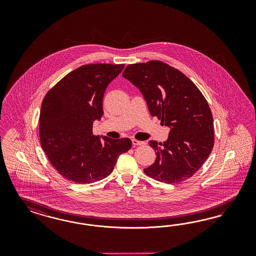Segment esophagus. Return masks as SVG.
Listing matches in <instances>:
<instances>
[{
    "instance_id": "esophagus-1",
    "label": "esophagus",
    "mask_w": 256,
    "mask_h": 256,
    "mask_svg": "<svg viewBox=\"0 0 256 256\" xmlns=\"http://www.w3.org/2000/svg\"><path fill=\"white\" fill-rule=\"evenodd\" d=\"M132 144L134 146H144L146 144L144 142H142V140H138L133 139L132 140Z\"/></svg>"
}]
</instances>
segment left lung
Listing matches in <instances>:
<instances>
[{
    "label": "left lung",
    "instance_id": "8db88e82",
    "mask_svg": "<svg viewBox=\"0 0 256 256\" xmlns=\"http://www.w3.org/2000/svg\"><path fill=\"white\" fill-rule=\"evenodd\" d=\"M123 77L139 88L151 116L170 128L166 142H149L156 158L144 172L168 184L192 178L214 146L213 117L201 91L182 72L160 61L128 64Z\"/></svg>",
    "mask_w": 256,
    "mask_h": 256
}]
</instances>
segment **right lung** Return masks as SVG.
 Returning <instances> with one entry per match:
<instances>
[{"mask_svg":"<svg viewBox=\"0 0 256 256\" xmlns=\"http://www.w3.org/2000/svg\"><path fill=\"white\" fill-rule=\"evenodd\" d=\"M124 64H92L71 71L46 93L39 116L41 148L64 176L78 184L107 178L118 156L132 148L128 138L94 136L93 123L103 116L108 84Z\"/></svg>","mask_w":256,"mask_h":256,"instance_id":"right-lung-1","label":"right lung"}]
</instances>
